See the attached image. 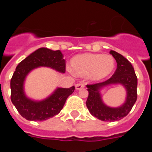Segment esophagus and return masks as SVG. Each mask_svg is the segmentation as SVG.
<instances>
[{
  "instance_id": "esophagus-1",
  "label": "esophagus",
  "mask_w": 152,
  "mask_h": 152,
  "mask_svg": "<svg viewBox=\"0 0 152 152\" xmlns=\"http://www.w3.org/2000/svg\"><path fill=\"white\" fill-rule=\"evenodd\" d=\"M84 87H85V84H84V83H78V84H77L75 85V88H76L77 90L82 89Z\"/></svg>"
}]
</instances>
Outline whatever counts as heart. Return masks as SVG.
<instances>
[{"instance_id":"b5f03b06","label":"heart","mask_w":152,"mask_h":152,"mask_svg":"<svg viewBox=\"0 0 152 152\" xmlns=\"http://www.w3.org/2000/svg\"><path fill=\"white\" fill-rule=\"evenodd\" d=\"M72 69L80 76L88 75L91 80H100L108 77L115 68L114 58L110 55L85 53L72 60Z\"/></svg>"}]
</instances>
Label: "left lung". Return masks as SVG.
<instances>
[{"mask_svg":"<svg viewBox=\"0 0 152 152\" xmlns=\"http://www.w3.org/2000/svg\"><path fill=\"white\" fill-rule=\"evenodd\" d=\"M117 63L116 72L110 78L94 84H88L89 94L86 105L91 115L102 121L114 122L120 120L128 115L137 100L138 79L131 63L118 52H110ZM120 83L126 90V99L123 105L119 107H110L103 104L99 91L110 84Z\"/></svg>","mask_w":152,"mask_h":152,"instance_id":"obj_1","label":"left lung"}]
</instances>
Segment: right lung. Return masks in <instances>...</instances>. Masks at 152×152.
<instances>
[{
	"label": "right lung",
	"mask_w": 152,
	"mask_h": 152,
	"mask_svg": "<svg viewBox=\"0 0 152 152\" xmlns=\"http://www.w3.org/2000/svg\"><path fill=\"white\" fill-rule=\"evenodd\" d=\"M63 57L60 50L40 48L19 63L16 68L10 80V99L19 113L27 120L43 121L58 114L67 98L75 91V86L69 88H58L52 94L40 101L31 100L24 93V80L35 68L49 67L64 73L66 65Z\"/></svg>",
	"instance_id": "obj_1"
}]
</instances>
